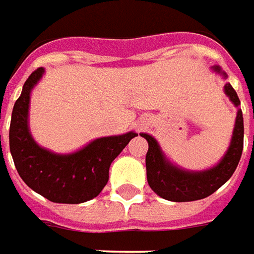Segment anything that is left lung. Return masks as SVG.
Wrapping results in <instances>:
<instances>
[{"mask_svg":"<svg viewBox=\"0 0 254 254\" xmlns=\"http://www.w3.org/2000/svg\"><path fill=\"white\" fill-rule=\"evenodd\" d=\"M212 69L220 73L224 79L227 78V73L222 71L219 65L212 66ZM224 93L235 107H239L241 101L231 84L226 83ZM141 136L149 143L146 153V176L147 183L153 191L161 198L174 202L197 201L208 197L217 189L222 188L237 170L244 149V116L242 111L238 109L233 138L227 152L215 167L205 171L182 170L168 161L157 141L152 135L142 132Z\"/></svg>","mask_w":254,"mask_h":254,"instance_id":"left-lung-1","label":"left lung"}]
</instances>
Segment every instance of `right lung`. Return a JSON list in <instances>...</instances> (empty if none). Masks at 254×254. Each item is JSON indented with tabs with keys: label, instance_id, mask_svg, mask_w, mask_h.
I'll use <instances>...</instances> for the list:
<instances>
[{
	"label": "right lung",
	"instance_id": "right-lung-1",
	"mask_svg": "<svg viewBox=\"0 0 254 254\" xmlns=\"http://www.w3.org/2000/svg\"><path fill=\"white\" fill-rule=\"evenodd\" d=\"M41 66L28 76L15 102L9 128V147L20 178L35 193L57 204H80L101 193L109 179V167L138 134L102 136L83 149L59 154L41 147L28 127L30 94L41 80Z\"/></svg>",
	"mask_w": 254,
	"mask_h": 254
}]
</instances>
